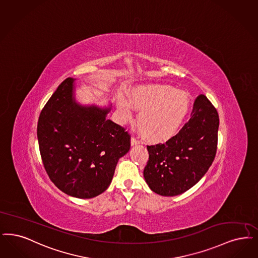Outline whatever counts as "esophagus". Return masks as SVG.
<instances>
[{
  "label": "esophagus",
  "mask_w": 258,
  "mask_h": 258,
  "mask_svg": "<svg viewBox=\"0 0 258 258\" xmlns=\"http://www.w3.org/2000/svg\"><path fill=\"white\" fill-rule=\"evenodd\" d=\"M139 144V140L138 139H136L135 137H132V145L134 146V145Z\"/></svg>",
  "instance_id": "34e87169"
}]
</instances>
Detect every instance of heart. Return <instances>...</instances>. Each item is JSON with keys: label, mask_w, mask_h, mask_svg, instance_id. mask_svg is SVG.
<instances>
[{"label": "heart", "mask_w": 258, "mask_h": 258, "mask_svg": "<svg viewBox=\"0 0 258 258\" xmlns=\"http://www.w3.org/2000/svg\"><path fill=\"white\" fill-rule=\"evenodd\" d=\"M131 102L141 110L137 123L143 137L150 142H163L174 136L190 105L189 97L184 91L166 84L138 86L131 93V102L120 97L118 107L125 117L133 111Z\"/></svg>", "instance_id": "heart-1"}]
</instances>
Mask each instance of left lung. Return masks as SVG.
Segmentation results:
<instances>
[{"mask_svg": "<svg viewBox=\"0 0 258 258\" xmlns=\"http://www.w3.org/2000/svg\"><path fill=\"white\" fill-rule=\"evenodd\" d=\"M219 115L205 95H199L191 118L164 144L147 146L149 160L144 169L147 184L161 196L184 193L206 175L218 144Z\"/></svg>", "mask_w": 258, "mask_h": 258, "instance_id": "1", "label": "left lung"}]
</instances>
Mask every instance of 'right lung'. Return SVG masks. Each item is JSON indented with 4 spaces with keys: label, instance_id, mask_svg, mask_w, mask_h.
Segmentation results:
<instances>
[{
    "label": "right lung",
    "instance_id": "1",
    "mask_svg": "<svg viewBox=\"0 0 258 258\" xmlns=\"http://www.w3.org/2000/svg\"><path fill=\"white\" fill-rule=\"evenodd\" d=\"M75 80H64L42 109L37 138L50 179L69 196L90 199L110 184L131 135L106 119L110 107L83 106L74 97Z\"/></svg>",
    "mask_w": 258,
    "mask_h": 258
}]
</instances>
